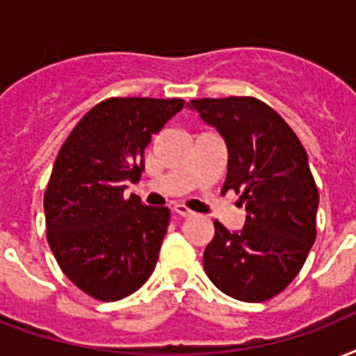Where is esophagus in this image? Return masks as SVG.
I'll return each instance as SVG.
<instances>
[{"instance_id": "obj_1", "label": "esophagus", "mask_w": 356, "mask_h": 356, "mask_svg": "<svg viewBox=\"0 0 356 356\" xmlns=\"http://www.w3.org/2000/svg\"><path fill=\"white\" fill-rule=\"evenodd\" d=\"M173 213L179 214V216H183V218H188V216L194 214L186 205H183V203H175V205H173Z\"/></svg>"}]
</instances>
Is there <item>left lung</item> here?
I'll return each mask as SVG.
<instances>
[{
    "label": "left lung",
    "instance_id": "left-lung-1",
    "mask_svg": "<svg viewBox=\"0 0 356 356\" xmlns=\"http://www.w3.org/2000/svg\"><path fill=\"white\" fill-rule=\"evenodd\" d=\"M188 108L224 138L222 192L235 190L246 207L241 232L214 220L205 273L237 300H268L291 284L316 241L319 192L308 154L291 127L259 99H196Z\"/></svg>",
    "mask_w": 356,
    "mask_h": 356
}]
</instances>
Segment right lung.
<instances>
[{
    "label": "right lung",
    "instance_id": "right-lung-1",
    "mask_svg": "<svg viewBox=\"0 0 356 356\" xmlns=\"http://www.w3.org/2000/svg\"><path fill=\"white\" fill-rule=\"evenodd\" d=\"M183 99L113 97L76 124L44 192L46 238L65 276L97 300H119L153 275L170 209L124 197L140 181L143 151Z\"/></svg>",
    "mask_w": 356,
    "mask_h": 356
}]
</instances>
